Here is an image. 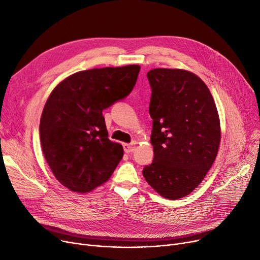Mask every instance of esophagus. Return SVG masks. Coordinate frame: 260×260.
Instances as JSON below:
<instances>
[{"mask_svg": "<svg viewBox=\"0 0 260 260\" xmlns=\"http://www.w3.org/2000/svg\"><path fill=\"white\" fill-rule=\"evenodd\" d=\"M123 147H124V151H125V153H132V152H134L135 149H136V143L135 142H133V143H125L124 145H123Z\"/></svg>", "mask_w": 260, "mask_h": 260, "instance_id": "esophagus-1", "label": "esophagus"}]
</instances>
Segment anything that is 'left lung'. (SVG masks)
I'll return each mask as SVG.
<instances>
[{
	"mask_svg": "<svg viewBox=\"0 0 260 260\" xmlns=\"http://www.w3.org/2000/svg\"><path fill=\"white\" fill-rule=\"evenodd\" d=\"M147 78L154 160L142 173L160 196L176 200L192 193L213 166L221 139L219 115L209 87L197 75L155 68Z\"/></svg>",
	"mask_w": 260,
	"mask_h": 260,
	"instance_id": "8db88e82",
	"label": "left lung"
}]
</instances>
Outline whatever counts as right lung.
<instances>
[{"instance_id": "right-lung-1", "label": "right lung", "mask_w": 260, "mask_h": 260, "mask_svg": "<svg viewBox=\"0 0 260 260\" xmlns=\"http://www.w3.org/2000/svg\"><path fill=\"white\" fill-rule=\"evenodd\" d=\"M139 72V65L92 68L68 76L50 92L40 120L41 146L53 176L72 192L102 185L122 159L102 111L126 97Z\"/></svg>"}]
</instances>
